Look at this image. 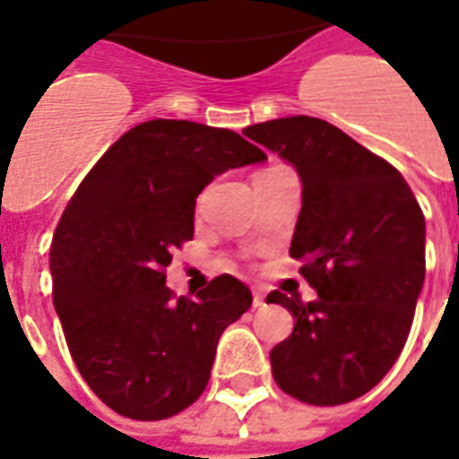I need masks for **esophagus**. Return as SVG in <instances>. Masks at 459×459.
<instances>
[{"label": "esophagus", "instance_id": "34e87169", "mask_svg": "<svg viewBox=\"0 0 459 459\" xmlns=\"http://www.w3.org/2000/svg\"><path fill=\"white\" fill-rule=\"evenodd\" d=\"M253 305H255V307H263V305H265V292H263V290H253Z\"/></svg>", "mask_w": 459, "mask_h": 459}]
</instances>
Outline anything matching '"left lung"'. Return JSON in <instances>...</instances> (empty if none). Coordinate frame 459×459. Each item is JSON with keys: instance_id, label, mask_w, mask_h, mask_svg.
Segmentation results:
<instances>
[{"instance_id": "obj_1", "label": "left lung", "mask_w": 459, "mask_h": 459, "mask_svg": "<svg viewBox=\"0 0 459 459\" xmlns=\"http://www.w3.org/2000/svg\"><path fill=\"white\" fill-rule=\"evenodd\" d=\"M243 134L298 169L302 211L290 255L317 292L307 305L268 295L295 317L270 351L275 384L302 403H349L403 351L425 280L423 211L401 171L329 122L295 115Z\"/></svg>"}]
</instances>
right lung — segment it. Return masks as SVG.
Listing matches in <instances>:
<instances>
[{
  "label": "right lung",
  "mask_w": 459,
  "mask_h": 459,
  "mask_svg": "<svg viewBox=\"0 0 459 459\" xmlns=\"http://www.w3.org/2000/svg\"><path fill=\"white\" fill-rule=\"evenodd\" d=\"M265 160L238 132L150 120L125 132L68 201L51 243L54 307L78 371L115 413L161 420L209 384L223 329L253 305L219 275L196 299L164 285L213 177Z\"/></svg>",
  "instance_id": "right-lung-1"
}]
</instances>
